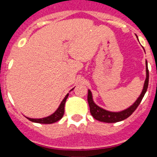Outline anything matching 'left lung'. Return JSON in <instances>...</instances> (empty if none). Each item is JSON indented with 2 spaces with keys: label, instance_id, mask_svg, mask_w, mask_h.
<instances>
[{
  "label": "left lung",
  "instance_id": "left-lung-1",
  "mask_svg": "<svg viewBox=\"0 0 157 157\" xmlns=\"http://www.w3.org/2000/svg\"><path fill=\"white\" fill-rule=\"evenodd\" d=\"M145 64H146V78H145V83H144L142 92L140 94L138 99L136 100L135 102L131 106L129 107L128 109H125V110L121 111V112H109V111L103 109L102 108H101V107H99L98 105H97L94 103V100H93L92 93L89 90L88 96H87V101H88L91 115H92V116L95 120H98V121L104 122V123H112L124 120L127 118H128L130 116H131V114L136 110V109L140 105L141 100L144 98V96H145V93L147 91V89H148V85H149V69H148V63H147V61L145 62Z\"/></svg>",
  "mask_w": 157,
  "mask_h": 157
}]
</instances>
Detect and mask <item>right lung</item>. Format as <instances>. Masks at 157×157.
I'll use <instances>...</instances> for the list:
<instances>
[{"label":"right lung","mask_w":157,"mask_h":157,"mask_svg":"<svg viewBox=\"0 0 157 157\" xmlns=\"http://www.w3.org/2000/svg\"><path fill=\"white\" fill-rule=\"evenodd\" d=\"M73 90V89H72ZM69 94H67L65 98H63V101H61V103L59 105V108L56 109V111L54 112L53 114H52L51 116H48L47 117L41 118V119H31V118L27 117V119H28L30 121L34 122V123H43V124H51V123H56L58 120H59L63 117V114H64V105L65 102H66L67 98H68Z\"/></svg>","instance_id":"obj_1"}]
</instances>
